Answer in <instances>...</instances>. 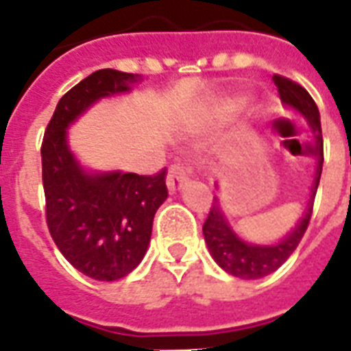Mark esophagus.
Masks as SVG:
<instances>
[{
	"label": "esophagus",
	"mask_w": 351,
	"mask_h": 351,
	"mask_svg": "<svg viewBox=\"0 0 351 351\" xmlns=\"http://www.w3.org/2000/svg\"><path fill=\"white\" fill-rule=\"evenodd\" d=\"M190 178V167H186L184 162H176L172 167L168 168V173H167V186L168 190H176L183 189L186 181Z\"/></svg>",
	"instance_id": "esophagus-1"
}]
</instances>
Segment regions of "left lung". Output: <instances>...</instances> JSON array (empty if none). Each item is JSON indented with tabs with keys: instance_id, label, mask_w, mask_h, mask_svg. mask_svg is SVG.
<instances>
[{
	"instance_id": "1",
	"label": "left lung",
	"mask_w": 351,
	"mask_h": 351,
	"mask_svg": "<svg viewBox=\"0 0 351 351\" xmlns=\"http://www.w3.org/2000/svg\"><path fill=\"white\" fill-rule=\"evenodd\" d=\"M274 83H276L277 92H279V97H281L282 103L301 112L302 116L312 123L313 130H315V137H317V147L322 148L321 117H319V108L315 105V101L312 99V96L299 83L288 80L285 75H274ZM321 172L322 156L317 165L315 181H313V195L317 192ZM313 195L312 201L308 203L306 214L301 219V223L297 224V228L288 237H285L279 245L274 246L246 245L245 241L239 239L232 232V228H230L226 219H224L223 212L214 203L203 224V235L204 241H206V246H208L210 255L214 257L215 263L224 271H228L234 277H241V279H261V277L276 271L282 263H287L288 257L295 252V248L301 243L302 235L306 234V228L308 224H310V219H312L313 212Z\"/></svg>"
}]
</instances>
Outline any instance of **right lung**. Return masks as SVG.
Listing matches in <instances>:
<instances>
[{
  "label": "right lung",
  "mask_w": 351,
  "mask_h": 351,
  "mask_svg": "<svg viewBox=\"0 0 351 351\" xmlns=\"http://www.w3.org/2000/svg\"><path fill=\"white\" fill-rule=\"evenodd\" d=\"M136 75L103 69L60 99L41 143L47 226L64 259L96 281L128 276L147 254L154 215L167 199V168L154 176L97 173L77 167L66 127L99 97L128 90Z\"/></svg>",
  "instance_id": "1"
}]
</instances>
